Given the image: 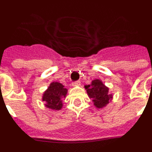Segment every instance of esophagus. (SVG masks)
I'll return each mask as SVG.
<instances>
[{
  "label": "esophagus",
  "mask_w": 152,
  "mask_h": 152,
  "mask_svg": "<svg viewBox=\"0 0 152 152\" xmlns=\"http://www.w3.org/2000/svg\"><path fill=\"white\" fill-rule=\"evenodd\" d=\"M80 85V82L79 81V80H77V81H75V82L72 83V86H74V87H78V86Z\"/></svg>",
  "instance_id": "34e87169"
}]
</instances>
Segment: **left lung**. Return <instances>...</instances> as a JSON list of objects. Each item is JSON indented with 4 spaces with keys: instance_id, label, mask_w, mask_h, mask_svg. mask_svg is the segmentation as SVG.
Returning a JSON list of instances; mask_svg holds the SVG:
<instances>
[{
    "instance_id": "1",
    "label": "left lung",
    "mask_w": 152,
    "mask_h": 152,
    "mask_svg": "<svg viewBox=\"0 0 152 152\" xmlns=\"http://www.w3.org/2000/svg\"><path fill=\"white\" fill-rule=\"evenodd\" d=\"M84 88L93 104L97 109L106 107L113 98V95L109 92L110 88L100 79L93 80L91 84L84 86Z\"/></svg>"
}]
</instances>
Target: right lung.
<instances>
[{"label":"right lung","mask_w":152,"mask_h":152,"mask_svg":"<svg viewBox=\"0 0 152 152\" xmlns=\"http://www.w3.org/2000/svg\"><path fill=\"white\" fill-rule=\"evenodd\" d=\"M68 89L62 84L53 81L42 94V100L45 102V107L52 110L58 111L62 109L63 100L66 97Z\"/></svg>","instance_id":"obj_1"}]
</instances>
